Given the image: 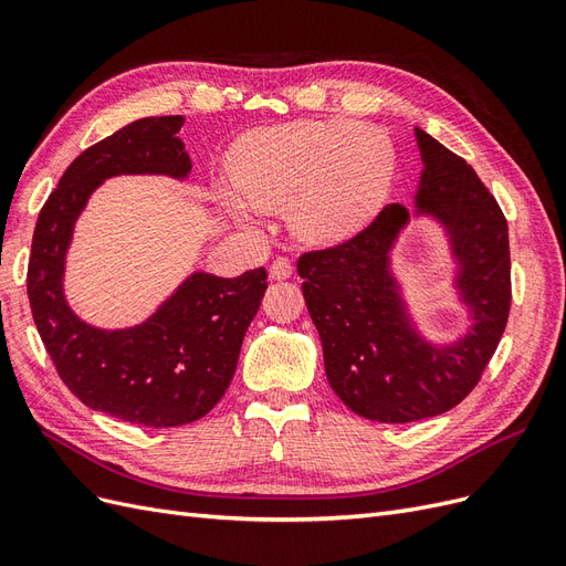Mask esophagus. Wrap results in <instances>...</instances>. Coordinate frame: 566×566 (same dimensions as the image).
I'll return each mask as SVG.
<instances>
[{"mask_svg":"<svg viewBox=\"0 0 566 566\" xmlns=\"http://www.w3.org/2000/svg\"><path fill=\"white\" fill-rule=\"evenodd\" d=\"M293 276V262L287 260V256H276V260L271 262L269 266V279L271 281H285Z\"/></svg>","mask_w":566,"mask_h":566,"instance_id":"34e87169","label":"esophagus"}]
</instances>
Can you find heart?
<instances>
[{"label":"heart","instance_id":"heart-1","mask_svg":"<svg viewBox=\"0 0 566 566\" xmlns=\"http://www.w3.org/2000/svg\"><path fill=\"white\" fill-rule=\"evenodd\" d=\"M397 148L380 127L352 119H300L254 134L233 165L241 193L224 202L241 224L256 208L290 205L287 219L302 241L339 243L361 231L387 202L397 179Z\"/></svg>","mask_w":566,"mask_h":566}]
</instances>
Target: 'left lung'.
I'll return each instance as SVG.
<instances>
[{
  "label": "left lung",
  "instance_id": "obj_1",
  "mask_svg": "<svg viewBox=\"0 0 566 566\" xmlns=\"http://www.w3.org/2000/svg\"><path fill=\"white\" fill-rule=\"evenodd\" d=\"M422 175L416 217L447 231L453 285L472 325L449 345L420 335L410 321L391 250L408 227L403 205H387L361 233L300 256L302 295L323 345L337 397L356 416L416 422L447 413L482 378L510 314L507 221L474 169L416 127Z\"/></svg>",
  "mask_w": 566,
  "mask_h": 566
}]
</instances>
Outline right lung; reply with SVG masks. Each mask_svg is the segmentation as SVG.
<instances>
[{"label": "right lung", "instance_id": "1", "mask_svg": "<svg viewBox=\"0 0 566 566\" xmlns=\"http://www.w3.org/2000/svg\"><path fill=\"white\" fill-rule=\"evenodd\" d=\"M181 125V115L142 117L77 156L38 217L28 264L32 318L65 387L92 410L144 427L210 413L231 385L266 290L264 266L235 279L196 271L156 314L119 331L90 325L67 304L65 254L90 196L119 175L186 179L191 158L177 136Z\"/></svg>", "mask_w": 566, "mask_h": 566}]
</instances>
